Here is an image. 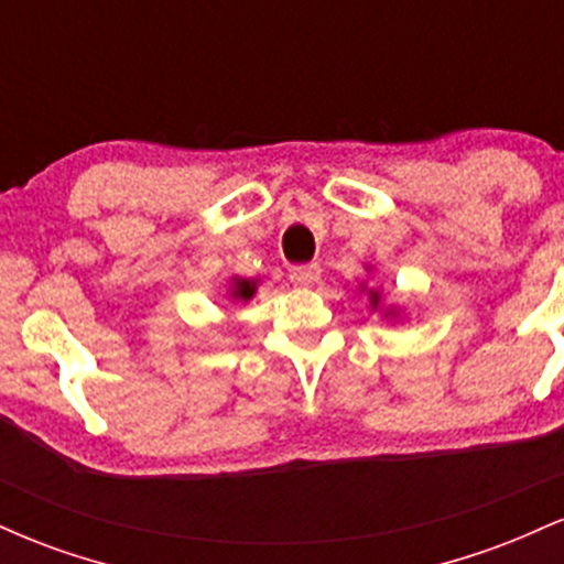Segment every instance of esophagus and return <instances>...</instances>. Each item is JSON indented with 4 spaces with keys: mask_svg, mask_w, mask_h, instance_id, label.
I'll return each instance as SVG.
<instances>
[{
    "mask_svg": "<svg viewBox=\"0 0 564 564\" xmlns=\"http://www.w3.org/2000/svg\"><path fill=\"white\" fill-rule=\"evenodd\" d=\"M289 278L294 286H313V283H318L321 268L318 264H296L289 270Z\"/></svg>",
    "mask_w": 564,
    "mask_h": 564,
    "instance_id": "obj_1",
    "label": "esophagus"
}]
</instances>
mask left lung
Here are the masks:
<instances>
[{
	"label": "left lung",
	"mask_w": 564,
	"mask_h": 564,
	"mask_svg": "<svg viewBox=\"0 0 564 564\" xmlns=\"http://www.w3.org/2000/svg\"><path fill=\"white\" fill-rule=\"evenodd\" d=\"M366 273H373L371 264H366ZM360 291H366V294H368V304H371L373 313H379L381 318L390 321V323H400V321H403V310H400L398 304H387V302H384V294H381V289L368 286L366 281H360Z\"/></svg>",
	"instance_id": "obj_1"
}]
</instances>
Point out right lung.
<instances>
[{
  "mask_svg": "<svg viewBox=\"0 0 564 564\" xmlns=\"http://www.w3.org/2000/svg\"><path fill=\"white\" fill-rule=\"evenodd\" d=\"M257 286L260 281L257 278H241V275H232L228 281V296L232 302H251L257 294Z\"/></svg>",
  "mask_w": 564,
  "mask_h": 564,
  "instance_id": "obj_1",
  "label": "right lung"
}]
</instances>
